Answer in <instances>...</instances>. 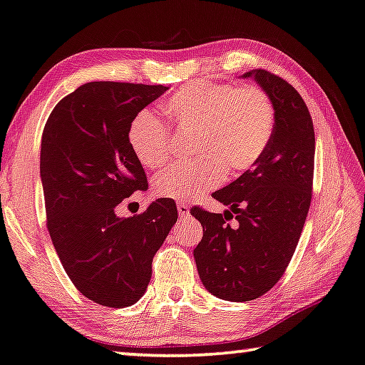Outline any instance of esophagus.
Listing matches in <instances>:
<instances>
[{"label": "esophagus", "instance_id": "obj_1", "mask_svg": "<svg viewBox=\"0 0 365 365\" xmlns=\"http://www.w3.org/2000/svg\"><path fill=\"white\" fill-rule=\"evenodd\" d=\"M177 210H178V217H180V220H185V217H187V216L190 215L188 205L183 203V201H178V203H177Z\"/></svg>", "mask_w": 365, "mask_h": 365}]
</instances>
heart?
<instances>
[{"mask_svg": "<svg viewBox=\"0 0 365 365\" xmlns=\"http://www.w3.org/2000/svg\"><path fill=\"white\" fill-rule=\"evenodd\" d=\"M178 129H195L187 164L168 167L154 180L162 198L188 200L225 178L249 170L267 150L275 129V105L257 85L190 83L164 101ZM130 150L144 167H160L170 155V130L149 110L134 114L128 128Z\"/></svg>", "mask_w": 365, "mask_h": 365, "instance_id": "b5f03b06", "label": "heart"}]
</instances>
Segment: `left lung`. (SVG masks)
I'll use <instances>...</instances> for the list:
<instances>
[{"mask_svg": "<svg viewBox=\"0 0 365 365\" xmlns=\"http://www.w3.org/2000/svg\"><path fill=\"white\" fill-rule=\"evenodd\" d=\"M270 95L275 129L257 164L213 198L231 211L190 210L203 226L193 251L203 285L227 302H251L282 279L295 252L312 203L314 129L307 103L279 75L246 72ZM237 215V225L227 222Z\"/></svg>", "mask_w": 365, "mask_h": 365, "instance_id": "left-lung-1", "label": "left lung"}]
</instances>
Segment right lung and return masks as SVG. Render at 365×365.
I'll return each instance as SVG.
<instances>
[{
	"mask_svg": "<svg viewBox=\"0 0 365 365\" xmlns=\"http://www.w3.org/2000/svg\"><path fill=\"white\" fill-rule=\"evenodd\" d=\"M168 86L90 81L57 103L41 143L47 230L68 279L103 307H130L144 295L152 259L177 222V206L155 200L140 215L116 206L148 185L128 143L135 113Z\"/></svg>",
	"mask_w": 365,
	"mask_h": 365,
	"instance_id": "right-lung-1",
	"label": "right lung"
}]
</instances>
